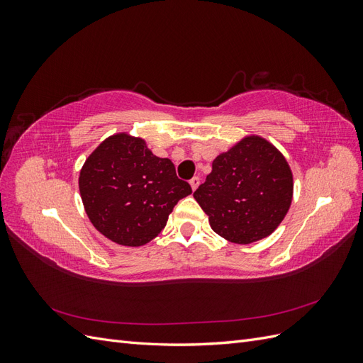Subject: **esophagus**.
Returning a JSON list of instances; mask_svg holds the SVG:
<instances>
[{
    "label": "esophagus",
    "instance_id": "obj_1",
    "mask_svg": "<svg viewBox=\"0 0 363 363\" xmlns=\"http://www.w3.org/2000/svg\"><path fill=\"white\" fill-rule=\"evenodd\" d=\"M189 184H191L192 191H195V189L199 188V186H200V177H194V179L189 182Z\"/></svg>",
    "mask_w": 363,
    "mask_h": 363
}]
</instances>
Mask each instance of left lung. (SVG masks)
<instances>
[{
    "mask_svg": "<svg viewBox=\"0 0 363 363\" xmlns=\"http://www.w3.org/2000/svg\"><path fill=\"white\" fill-rule=\"evenodd\" d=\"M294 195L288 160L269 140L248 135L212 162V172L194 192L208 224L233 244H252L274 233Z\"/></svg>",
    "mask_w": 363,
    "mask_h": 363,
    "instance_id": "obj_1",
    "label": "left lung"
}]
</instances>
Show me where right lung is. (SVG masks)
I'll return each instance as SVG.
<instances>
[{"mask_svg":"<svg viewBox=\"0 0 363 363\" xmlns=\"http://www.w3.org/2000/svg\"><path fill=\"white\" fill-rule=\"evenodd\" d=\"M84 212L112 242L140 247L167 225L179 200L192 194L174 163L152 155L145 139L121 131L106 138L79 175Z\"/></svg>","mask_w":363,"mask_h":363,"instance_id":"right-lung-1","label":"right lung"}]
</instances>
